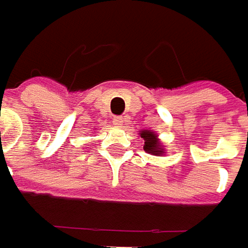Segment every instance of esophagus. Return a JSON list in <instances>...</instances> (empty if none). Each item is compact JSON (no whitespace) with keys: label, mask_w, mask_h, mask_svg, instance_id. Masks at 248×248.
Listing matches in <instances>:
<instances>
[{"label":"esophagus","mask_w":248,"mask_h":248,"mask_svg":"<svg viewBox=\"0 0 248 248\" xmlns=\"http://www.w3.org/2000/svg\"><path fill=\"white\" fill-rule=\"evenodd\" d=\"M123 123H124V119H123L121 116H116V117L113 119V124H114L116 127H121Z\"/></svg>","instance_id":"34e87169"}]
</instances>
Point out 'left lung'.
Segmentation results:
<instances>
[{
  "instance_id": "1",
  "label": "left lung",
  "mask_w": 248,
  "mask_h": 248,
  "mask_svg": "<svg viewBox=\"0 0 248 248\" xmlns=\"http://www.w3.org/2000/svg\"><path fill=\"white\" fill-rule=\"evenodd\" d=\"M140 137L145 140V145H143L145 152H148L153 156H160V155L164 153V149L161 148L156 132H153L150 129H145V131H140Z\"/></svg>"
}]
</instances>
